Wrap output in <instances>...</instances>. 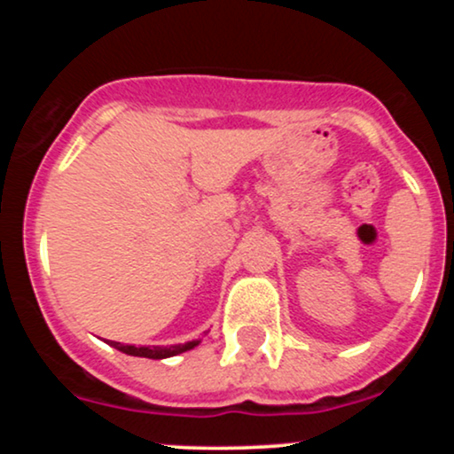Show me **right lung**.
Segmentation results:
<instances>
[{
	"label": "right lung",
	"instance_id": "right-lung-1",
	"mask_svg": "<svg viewBox=\"0 0 454 454\" xmlns=\"http://www.w3.org/2000/svg\"><path fill=\"white\" fill-rule=\"evenodd\" d=\"M200 340H192V341H185V343H175V346H123V343L119 341H111L113 348H117L119 352L123 354H129V356H143V358H153V361H160V358H170V356H176V354L181 352H187L192 350V348H196Z\"/></svg>",
	"mask_w": 454,
	"mask_h": 454
}]
</instances>
